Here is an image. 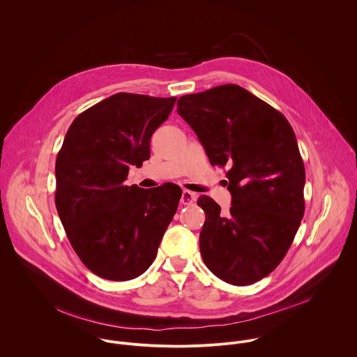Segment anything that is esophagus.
<instances>
[{"mask_svg":"<svg viewBox=\"0 0 357 357\" xmlns=\"http://www.w3.org/2000/svg\"><path fill=\"white\" fill-rule=\"evenodd\" d=\"M195 201H197V195H195L194 192H191V191H188V190H184V191H183L181 199H180L181 204H184V206H187V204H194Z\"/></svg>","mask_w":357,"mask_h":357,"instance_id":"1","label":"esophagus"}]
</instances>
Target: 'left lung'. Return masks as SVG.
Wrapping results in <instances>:
<instances>
[{"label": "left lung", "instance_id": "left-lung-1", "mask_svg": "<svg viewBox=\"0 0 357 357\" xmlns=\"http://www.w3.org/2000/svg\"><path fill=\"white\" fill-rule=\"evenodd\" d=\"M177 112L210 163L228 167L229 214L202 195L199 235L206 266L221 280L252 284L289 252L305 211V167L286 116L238 85L181 96Z\"/></svg>", "mask_w": 357, "mask_h": 357}]
</instances>
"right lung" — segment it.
Instances as JSON below:
<instances>
[{
  "label": "right lung",
  "mask_w": 357,
  "mask_h": 357,
  "mask_svg": "<svg viewBox=\"0 0 357 357\" xmlns=\"http://www.w3.org/2000/svg\"><path fill=\"white\" fill-rule=\"evenodd\" d=\"M176 98L116 93L81 112L56 158L54 204L84 265L107 280L149 269L173 220L181 188L128 187L129 167L150 159L153 132Z\"/></svg>",
  "instance_id": "1"
}]
</instances>
